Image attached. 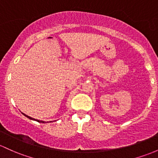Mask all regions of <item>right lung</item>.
Wrapping results in <instances>:
<instances>
[{"label": "right lung", "mask_w": 158, "mask_h": 158, "mask_svg": "<svg viewBox=\"0 0 158 158\" xmlns=\"http://www.w3.org/2000/svg\"><path fill=\"white\" fill-rule=\"evenodd\" d=\"M22 114H23L24 115V116L26 117V118H28V119H30V120H35V121H38V122H39V123H49V122H46V121H44V120H37V119H35V118H31V117L28 116V115H26V114H24V113H22ZM50 122H51V121H50Z\"/></svg>", "instance_id": "obj_1"}]
</instances>
